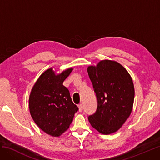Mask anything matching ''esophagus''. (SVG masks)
<instances>
[{"label":"esophagus","instance_id":"esophagus-1","mask_svg":"<svg viewBox=\"0 0 160 160\" xmlns=\"http://www.w3.org/2000/svg\"><path fill=\"white\" fill-rule=\"evenodd\" d=\"M83 110V104L81 103L79 105V111L81 112V111H82Z\"/></svg>","mask_w":160,"mask_h":160}]
</instances>
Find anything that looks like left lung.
Segmentation results:
<instances>
[{"instance_id": "1", "label": "left lung", "mask_w": 160, "mask_h": 160, "mask_svg": "<svg viewBox=\"0 0 160 160\" xmlns=\"http://www.w3.org/2000/svg\"><path fill=\"white\" fill-rule=\"evenodd\" d=\"M88 72L98 103L89 122L101 133L117 132L132 110L135 91L132 77L122 65L109 60L89 67Z\"/></svg>"}]
</instances>
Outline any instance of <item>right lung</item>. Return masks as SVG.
I'll use <instances>...</instances> for the list:
<instances>
[{
	"instance_id": "1",
	"label": "right lung",
	"mask_w": 160,
	"mask_h": 160,
	"mask_svg": "<svg viewBox=\"0 0 160 160\" xmlns=\"http://www.w3.org/2000/svg\"><path fill=\"white\" fill-rule=\"evenodd\" d=\"M72 70L57 75L52 69L45 71L33 86L28 100L34 122L43 132L54 137L68 129L79 110L72 103L69 91L62 85Z\"/></svg>"
}]
</instances>
